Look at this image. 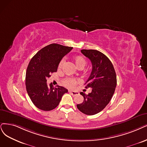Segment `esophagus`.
<instances>
[{"mask_svg": "<svg viewBox=\"0 0 147 147\" xmlns=\"http://www.w3.org/2000/svg\"><path fill=\"white\" fill-rule=\"evenodd\" d=\"M69 93L71 94H72L73 96H76V95H78V94H79V92L74 91H71V90L69 91Z\"/></svg>", "mask_w": 147, "mask_h": 147, "instance_id": "34e87169", "label": "esophagus"}]
</instances>
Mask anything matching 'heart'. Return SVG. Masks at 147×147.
Returning <instances> with one entry per match:
<instances>
[{
    "mask_svg": "<svg viewBox=\"0 0 147 147\" xmlns=\"http://www.w3.org/2000/svg\"><path fill=\"white\" fill-rule=\"evenodd\" d=\"M73 61L76 65V67L77 68L79 69H83L85 66L86 63L85 58L83 56H80V55L74 56L73 57ZM63 63H64L63 60H61V61H60L58 65V69L61 68ZM79 82H80L79 80L71 79V78H67L66 79H65V80L63 81L64 85L68 88H72L75 85H76Z\"/></svg>",
    "mask_w": 147,
    "mask_h": 147,
    "instance_id": "heart-1",
    "label": "heart"
}]
</instances>
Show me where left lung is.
Wrapping results in <instances>:
<instances>
[{
	"mask_svg": "<svg viewBox=\"0 0 147 147\" xmlns=\"http://www.w3.org/2000/svg\"><path fill=\"white\" fill-rule=\"evenodd\" d=\"M81 53L92 63L91 74L85 83V88L92 90L88 94L80 93L84 100L77 107L86 115H94L104 110L111 100L117 84L116 74L111 62L104 54L95 50H82Z\"/></svg>",
	"mask_w": 147,
	"mask_h": 147,
	"instance_id": "obj_1",
	"label": "left lung"
}]
</instances>
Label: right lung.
I'll use <instances>...</instances> for the list:
<instances>
[{
    "label": "right lung",
    "instance_id": "right-lung-1",
    "mask_svg": "<svg viewBox=\"0 0 147 147\" xmlns=\"http://www.w3.org/2000/svg\"><path fill=\"white\" fill-rule=\"evenodd\" d=\"M73 49L57 43L42 48L32 57L26 69L25 85L26 91L34 105L43 111L56 108L62 96L68 90L57 85H48L47 79L56 72L58 65L64 56Z\"/></svg>",
    "mask_w": 147,
    "mask_h": 147
}]
</instances>
